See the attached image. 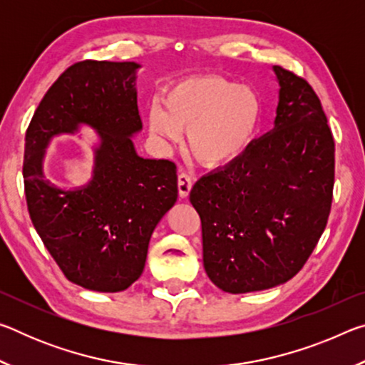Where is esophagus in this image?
Wrapping results in <instances>:
<instances>
[{
    "mask_svg": "<svg viewBox=\"0 0 365 365\" xmlns=\"http://www.w3.org/2000/svg\"><path fill=\"white\" fill-rule=\"evenodd\" d=\"M191 187H193V178L187 172H180L178 174V195L182 197H187Z\"/></svg>",
    "mask_w": 365,
    "mask_h": 365,
    "instance_id": "esophagus-1",
    "label": "esophagus"
}]
</instances>
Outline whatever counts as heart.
I'll use <instances>...</instances> for the list:
<instances>
[{"label": "heart", "mask_w": 365, "mask_h": 365, "mask_svg": "<svg viewBox=\"0 0 365 365\" xmlns=\"http://www.w3.org/2000/svg\"><path fill=\"white\" fill-rule=\"evenodd\" d=\"M261 120V101L248 86L205 76L175 83L165 96H154L146 122L163 146L180 143L188 130V148L200 163L224 165L251 143Z\"/></svg>", "instance_id": "obj_1"}]
</instances>
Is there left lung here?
Segmentation results:
<instances>
[{
  "mask_svg": "<svg viewBox=\"0 0 365 365\" xmlns=\"http://www.w3.org/2000/svg\"><path fill=\"white\" fill-rule=\"evenodd\" d=\"M274 72L280 85L274 128L190 191L206 274L232 294L293 279L331 207L335 141L322 104L304 78L280 66Z\"/></svg>",
  "mask_w": 365,
  "mask_h": 365,
  "instance_id": "1",
  "label": "left lung"
}]
</instances>
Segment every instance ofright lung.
<instances>
[{
	"label": "right lung",
	"instance_id": "1",
	"mask_svg": "<svg viewBox=\"0 0 365 365\" xmlns=\"http://www.w3.org/2000/svg\"><path fill=\"white\" fill-rule=\"evenodd\" d=\"M137 63L82 61L61 73L30 120L24 185L30 219L66 279L101 293L123 292L145 269L153 230L175 205L177 168L138 156L132 137L143 125ZM91 126L101 137L92 180L63 190L42 172L54 136Z\"/></svg>",
	"mask_w": 365,
	"mask_h": 365
}]
</instances>
